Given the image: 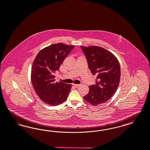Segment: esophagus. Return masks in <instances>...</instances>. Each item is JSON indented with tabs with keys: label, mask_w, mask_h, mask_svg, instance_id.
Returning <instances> with one entry per match:
<instances>
[{
	"label": "esophagus",
	"mask_w": 150,
	"mask_h": 150,
	"mask_svg": "<svg viewBox=\"0 0 150 150\" xmlns=\"http://www.w3.org/2000/svg\"><path fill=\"white\" fill-rule=\"evenodd\" d=\"M72 85H73V86H74V87L76 88H78V87H79L80 85H79V84H74V83H73V84H72Z\"/></svg>",
	"instance_id": "esophagus-1"
}]
</instances>
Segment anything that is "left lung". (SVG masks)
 Here are the masks:
<instances>
[{"instance_id":"left-lung-1","label":"left lung","mask_w":150,"mask_h":150,"mask_svg":"<svg viewBox=\"0 0 150 150\" xmlns=\"http://www.w3.org/2000/svg\"><path fill=\"white\" fill-rule=\"evenodd\" d=\"M81 49L93 75H96V83L89 86L84 100L93 106L108 101L119 86L121 71L117 59L111 52L101 47H83Z\"/></svg>"}]
</instances>
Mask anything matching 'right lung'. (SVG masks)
<instances>
[{
    "instance_id": "right-lung-1",
    "label": "right lung",
    "mask_w": 150,
    "mask_h": 150,
    "mask_svg": "<svg viewBox=\"0 0 150 150\" xmlns=\"http://www.w3.org/2000/svg\"><path fill=\"white\" fill-rule=\"evenodd\" d=\"M74 46L62 43L52 44L40 50L34 59L31 69L32 85L41 100L55 106L65 102L72 85L55 83V74Z\"/></svg>"
}]
</instances>
